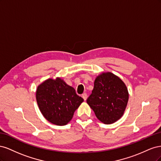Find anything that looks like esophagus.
Returning <instances> with one entry per match:
<instances>
[{"instance_id": "obj_1", "label": "esophagus", "mask_w": 161, "mask_h": 161, "mask_svg": "<svg viewBox=\"0 0 161 161\" xmlns=\"http://www.w3.org/2000/svg\"><path fill=\"white\" fill-rule=\"evenodd\" d=\"M82 97L84 99L85 101H86V99H87V95H86V93H85H85L82 94Z\"/></svg>"}]
</instances>
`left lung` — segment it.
I'll return each instance as SVG.
<instances>
[{
    "mask_svg": "<svg viewBox=\"0 0 161 161\" xmlns=\"http://www.w3.org/2000/svg\"><path fill=\"white\" fill-rule=\"evenodd\" d=\"M129 99L128 89L118 76L103 72L94 82L92 93L86 100L101 122L111 124L123 115Z\"/></svg>",
    "mask_w": 161,
    "mask_h": 161,
    "instance_id": "obj_1",
    "label": "left lung"
}]
</instances>
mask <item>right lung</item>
Returning <instances> with one entry per match:
<instances>
[{
  "instance_id": "add662e5",
  "label": "right lung",
  "mask_w": 161,
  "mask_h": 161,
  "mask_svg": "<svg viewBox=\"0 0 161 161\" xmlns=\"http://www.w3.org/2000/svg\"><path fill=\"white\" fill-rule=\"evenodd\" d=\"M36 100L41 113L50 123L66 125L84 99L60 78L49 79L37 86Z\"/></svg>"
}]
</instances>
